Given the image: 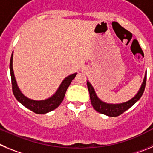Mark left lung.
Here are the masks:
<instances>
[{
  "label": "left lung",
  "mask_w": 153,
  "mask_h": 153,
  "mask_svg": "<svg viewBox=\"0 0 153 153\" xmlns=\"http://www.w3.org/2000/svg\"><path fill=\"white\" fill-rule=\"evenodd\" d=\"M146 82V71L143 83H142L137 94H135L134 97H133L129 100H126L125 102L117 103V104H111V103H107L103 101L97 97L95 90L91 84L89 82V81H87V85H88V88L89 94H90L91 102L94 110L100 114L114 117L119 116L121 114L127 111L129 108H130L133 104H136L140 100V98L143 94L144 90H145Z\"/></svg>",
  "instance_id": "8db88e82"
}]
</instances>
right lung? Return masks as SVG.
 <instances>
[{
    "mask_svg": "<svg viewBox=\"0 0 153 153\" xmlns=\"http://www.w3.org/2000/svg\"><path fill=\"white\" fill-rule=\"evenodd\" d=\"M13 51L12 53L11 58H10V76H11L13 92L16 100H18L20 104H23L24 107H27V109L33 111L34 113L38 114H47V113L57 108L62 102L67 88L71 84V81L76 76L77 72L65 77L62 82V83L60 84L59 87L58 88L56 91L52 96L48 98L44 99V100H33V99H30L24 95L17 85V82H16L14 72H13Z\"/></svg>",
    "mask_w": 153,
    "mask_h": 153,
    "instance_id": "obj_1",
    "label": "right lung"
}]
</instances>
